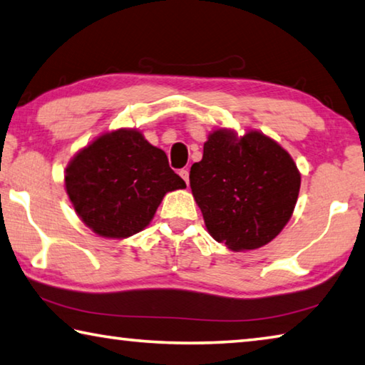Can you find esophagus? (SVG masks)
<instances>
[{"label":"esophagus","mask_w":365,"mask_h":365,"mask_svg":"<svg viewBox=\"0 0 365 365\" xmlns=\"http://www.w3.org/2000/svg\"><path fill=\"white\" fill-rule=\"evenodd\" d=\"M178 174H180V177L185 180V183L188 185V182H190V172H188V169H182L180 172H178Z\"/></svg>","instance_id":"34e87169"}]
</instances>
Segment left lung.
I'll list each match as a JSON object with an SVG mask.
<instances>
[{
    "mask_svg": "<svg viewBox=\"0 0 365 365\" xmlns=\"http://www.w3.org/2000/svg\"><path fill=\"white\" fill-rule=\"evenodd\" d=\"M190 187L207 232L232 251L272 242L293 214L301 174L292 156L264 133L237 137L219 128L190 170Z\"/></svg>",
    "mask_w": 365,
    "mask_h": 365,
    "instance_id": "1",
    "label": "left lung"
}]
</instances>
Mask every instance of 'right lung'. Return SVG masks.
<instances>
[{
    "label": "right lung",
    "mask_w": 365,
    "mask_h": 365,
    "mask_svg": "<svg viewBox=\"0 0 365 365\" xmlns=\"http://www.w3.org/2000/svg\"><path fill=\"white\" fill-rule=\"evenodd\" d=\"M64 178L78 217L104 238L141 232L165 193L187 188L165 153L133 128L98 137L72 158Z\"/></svg>",
    "instance_id": "add662e5"
}]
</instances>
